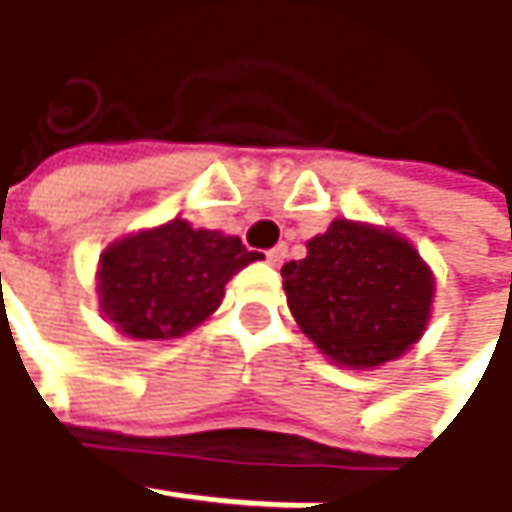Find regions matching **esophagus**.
Returning <instances> with one entry per match:
<instances>
[{"label":"esophagus","instance_id":"esophagus-1","mask_svg":"<svg viewBox=\"0 0 512 512\" xmlns=\"http://www.w3.org/2000/svg\"><path fill=\"white\" fill-rule=\"evenodd\" d=\"M285 256H287L285 245H276V247H270V250H267V262H270L273 267L282 265V262H285Z\"/></svg>","mask_w":512,"mask_h":512}]
</instances>
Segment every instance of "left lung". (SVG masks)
Returning <instances> with one entry per match:
<instances>
[{"instance_id":"8db88e82","label":"left lung","mask_w":512,"mask_h":512,"mask_svg":"<svg viewBox=\"0 0 512 512\" xmlns=\"http://www.w3.org/2000/svg\"><path fill=\"white\" fill-rule=\"evenodd\" d=\"M287 307L327 359L350 370L399 359L422 339L433 273L393 230L333 219L282 267Z\"/></svg>"}]
</instances>
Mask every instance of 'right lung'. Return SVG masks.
I'll use <instances>...</instances> for the list:
<instances>
[{
  "mask_svg": "<svg viewBox=\"0 0 512 512\" xmlns=\"http://www.w3.org/2000/svg\"><path fill=\"white\" fill-rule=\"evenodd\" d=\"M259 253L185 219L125 236L99 256V305L130 339H176L222 305L225 285Z\"/></svg>",
  "mask_w": 512,
  "mask_h": 512,
  "instance_id": "add662e5",
  "label": "right lung"
}]
</instances>
